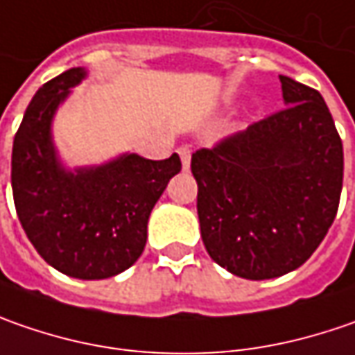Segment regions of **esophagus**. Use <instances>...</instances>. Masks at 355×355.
I'll list each match as a JSON object with an SVG mask.
<instances>
[{"instance_id":"1","label":"esophagus","mask_w":355,"mask_h":355,"mask_svg":"<svg viewBox=\"0 0 355 355\" xmlns=\"http://www.w3.org/2000/svg\"><path fill=\"white\" fill-rule=\"evenodd\" d=\"M178 157H180V161H182V168L189 171V166H191V148L180 147L178 148Z\"/></svg>"}]
</instances>
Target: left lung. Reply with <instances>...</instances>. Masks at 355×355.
<instances>
[{
	"label": "left lung",
	"instance_id": "1",
	"mask_svg": "<svg viewBox=\"0 0 355 355\" xmlns=\"http://www.w3.org/2000/svg\"><path fill=\"white\" fill-rule=\"evenodd\" d=\"M286 109L193 155L200 234L234 276L300 268L336 218L344 148L316 89L280 75Z\"/></svg>",
	"mask_w": 355,
	"mask_h": 355
}]
</instances>
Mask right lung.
Here are the masks:
<instances>
[{
    "label": "right lung",
    "mask_w": 355,
    "mask_h": 355,
    "mask_svg": "<svg viewBox=\"0 0 355 355\" xmlns=\"http://www.w3.org/2000/svg\"><path fill=\"white\" fill-rule=\"evenodd\" d=\"M83 67L61 73L31 99L11 153V189L19 223L41 258L79 280H103L131 268L147 244L150 210L180 173L173 153L148 161L125 153L113 161L67 168L53 143V116Z\"/></svg>",
    "instance_id": "1"
}]
</instances>
